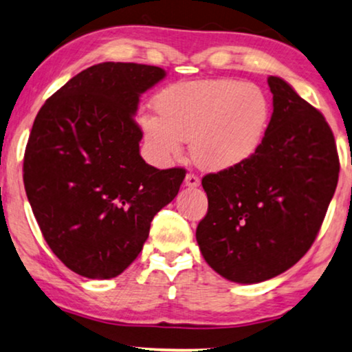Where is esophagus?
Masks as SVG:
<instances>
[{"mask_svg":"<svg viewBox=\"0 0 352 352\" xmlns=\"http://www.w3.org/2000/svg\"><path fill=\"white\" fill-rule=\"evenodd\" d=\"M199 184H201V180H199V177L196 175V173H186V177H185V185L188 186V188H196V186H199Z\"/></svg>","mask_w":352,"mask_h":352,"instance_id":"obj_1","label":"esophagus"}]
</instances>
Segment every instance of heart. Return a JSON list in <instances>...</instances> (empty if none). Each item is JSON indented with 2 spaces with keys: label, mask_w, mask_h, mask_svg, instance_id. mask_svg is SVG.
Masks as SVG:
<instances>
[{
  "label": "heart",
  "mask_w": 352,
  "mask_h": 352,
  "mask_svg": "<svg viewBox=\"0 0 352 352\" xmlns=\"http://www.w3.org/2000/svg\"><path fill=\"white\" fill-rule=\"evenodd\" d=\"M157 116L140 119L144 142L161 161L179 157L190 140L195 164L223 172L251 161L264 143L272 106L261 87L235 78L173 85L154 101Z\"/></svg>",
  "instance_id": "obj_1"
}]
</instances>
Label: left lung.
Returning a JSON list of instances; mask_svg holds the SVG:
<instances>
[{
	"instance_id": "8db88e82",
	"label": "left lung",
	"mask_w": 352,
	"mask_h": 352,
	"mask_svg": "<svg viewBox=\"0 0 352 352\" xmlns=\"http://www.w3.org/2000/svg\"><path fill=\"white\" fill-rule=\"evenodd\" d=\"M267 83L274 112L259 151L201 182L208 214L196 240L206 262L236 283L264 282L296 264L316 240L338 184L329 122L282 78L270 75Z\"/></svg>"
}]
</instances>
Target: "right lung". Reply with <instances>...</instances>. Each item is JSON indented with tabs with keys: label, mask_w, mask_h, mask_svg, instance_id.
Masks as SVG:
<instances>
[{
	"label": "right lung",
	"mask_w": 352,
	"mask_h": 352,
	"mask_svg": "<svg viewBox=\"0 0 352 352\" xmlns=\"http://www.w3.org/2000/svg\"><path fill=\"white\" fill-rule=\"evenodd\" d=\"M164 77L156 65H91L35 117L23 154L27 198L51 251L82 277L127 269L185 179V168L159 170L140 156V95Z\"/></svg>",
	"instance_id": "right-lung-1"
}]
</instances>
